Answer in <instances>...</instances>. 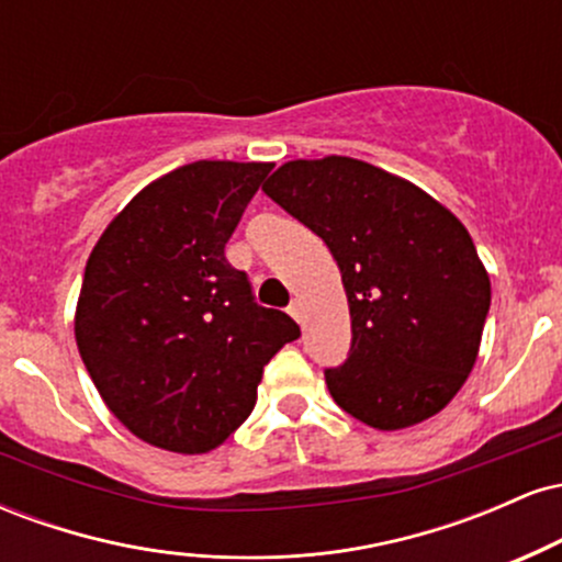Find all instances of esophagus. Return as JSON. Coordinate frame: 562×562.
<instances>
[{
	"instance_id": "34e87169",
	"label": "esophagus",
	"mask_w": 562,
	"mask_h": 562,
	"mask_svg": "<svg viewBox=\"0 0 562 562\" xmlns=\"http://www.w3.org/2000/svg\"><path fill=\"white\" fill-rule=\"evenodd\" d=\"M288 312H290V317H293L295 322H299V325H303V308H301V303H299V301L290 303Z\"/></svg>"
}]
</instances>
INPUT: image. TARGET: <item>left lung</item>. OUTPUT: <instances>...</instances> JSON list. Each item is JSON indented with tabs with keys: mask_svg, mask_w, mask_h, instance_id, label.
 I'll use <instances>...</instances> for the list:
<instances>
[{
	"mask_svg": "<svg viewBox=\"0 0 562 562\" xmlns=\"http://www.w3.org/2000/svg\"><path fill=\"white\" fill-rule=\"evenodd\" d=\"M263 192L330 248L351 353L327 370L340 409L378 430L438 415L479 359L492 282L447 205L364 160H288Z\"/></svg>",
	"mask_w": 562,
	"mask_h": 562,
	"instance_id": "obj_1",
	"label": "left lung"
}]
</instances>
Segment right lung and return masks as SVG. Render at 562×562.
Returning a JSON list of instances; mask_svg holds the SVG:
<instances>
[{
	"label": "right lung",
	"instance_id": "add662e5",
	"mask_svg": "<svg viewBox=\"0 0 562 562\" xmlns=\"http://www.w3.org/2000/svg\"><path fill=\"white\" fill-rule=\"evenodd\" d=\"M272 166H179L128 200L89 254L76 346L115 420L145 443L216 449L254 409L263 364L301 335L224 256Z\"/></svg>",
	"mask_w": 562,
	"mask_h": 562
}]
</instances>
